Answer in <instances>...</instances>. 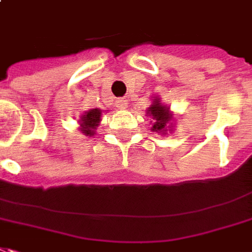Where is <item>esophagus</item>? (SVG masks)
I'll list each match as a JSON object with an SVG mask.
<instances>
[{
    "label": "esophagus",
    "mask_w": 252,
    "mask_h": 252,
    "mask_svg": "<svg viewBox=\"0 0 252 252\" xmlns=\"http://www.w3.org/2000/svg\"><path fill=\"white\" fill-rule=\"evenodd\" d=\"M117 103H118V107H121V109H126V107L128 106L127 99H124V98H122V99H118Z\"/></svg>",
    "instance_id": "34e87169"
}]
</instances>
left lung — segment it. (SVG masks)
I'll return each instance as SVG.
<instances>
[{
	"mask_svg": "<svg viewBox=\"0 0 252 252\" xmlns=\"http://www.w3.org/2000/svg\"><path fill=\"white\" fill-rule=\"evenodd\" d=\"M149 114L150 117L153 115L154 119V125H153V131H158V133H164L166 131V125L171 121V114H170L169 109L166 106L160 105L159 99L154 101V105L149 107Z\"/></svg>",
	"mask_w": 252,
	"mask_h": 252,
	"instance_id": "left-lung-1",
	"label": "left lung"
}]
</instances>
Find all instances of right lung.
I'll return each mask as SVG.
<instances>
[{"instance_id": "obj_1", "label": "right lung", "mask_w": 252, "mask_h": 252, "mask_svg": "<svg viewBox=\"0 0 252 252\" xmlns=\"http://www.w3.org/2000/svg\"><path fill=\"white\" fill-rule=\"evenodd\" d=\"M81 131L85 135H94V128L97 127L99 121H101V110L99 109H93L85 113L81 118Z\"/></svg>"}]
</instances>
